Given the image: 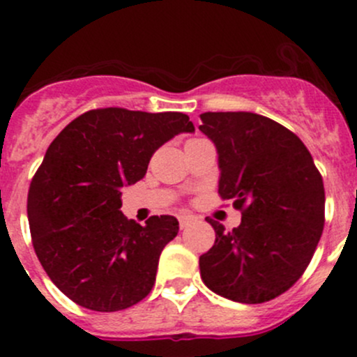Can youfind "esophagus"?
I'll return each mask as SVG.
<instances>
[{
    "instance_id": "esophagus-1",
    "label": "esophagus",
    "mask_w": 357,
    "mask_h": 357,
    "mask_svg": "<svg viewBox=\"0 0 357 357\" xmlns=\"http://www.w3.org/2000/svg\"><path fill=\"white\" fill-rule=\"evenodd\" d=\"M178 219H179V228H181V229L188 228V226L192 225V222L197 221L195 215H190V214H181Z\"/></svg>"
}]
</instances>
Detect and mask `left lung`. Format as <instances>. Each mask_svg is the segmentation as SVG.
Listing matches in <instances>:
<instances>
[{
  "mask_svg": "<svg viewBox=\"0 0 357 357\" xmlns=\"http://www.w3.org/2000/svg\"><path fill=\"white\" fill-rule=\"evenodd\" d=\"M200 131L219 155V195L242 211L238 228L207 218L215 242L200 255L212 291L242 304H261L302 276L325 225V188L297 135L252 112H205Z\"/></svg>",
  "mask_w": 357,
  "mask_h": 357,
  "instance_id": "8db88e82",
  "label": "left lung"
}]
</instances>
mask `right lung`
<instances>
[{"instance_id": "add662e5", "label": "right lung", "mask_w": 357, "mask_h": 357, "mask_svg": "<svg viewBox=\"0 0 357 357\" xmlns=\"http://www.w3.org/2000/svg\"><path fill=\"white\" fill-rule=\"evenodd\" d=\"M193 131L181 112L109 107L79 115L48 146L29 188V226L46 275L75 304L114 312L150 294L179 222L136 225L121 212V190L143 179L165 142Z\"/></svg>"}]
</instances>
